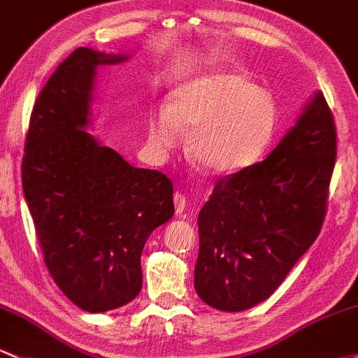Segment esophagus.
<instances>
[{
    "label": "esophagus",
    "mask_w": 358,
    "mask_h": 358,
    "mask_svg": "<svg viewBox=\"0 0 358 358\" xmlns=\"http://www.w3.org/2000/svg\"><path fill=\"white\" fill-rule=\"evenodd\" d=\"M174 205H176V213L182 215L184 211H186V206H187L186 196L180 194V193H176L174 194Z\"/></svg>",
    "instance_id": "esophagus-1"
}]
</instances>
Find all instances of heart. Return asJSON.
<instances>
[{
  "mask_svg": "<svg viewBox=\"0 0 358 358\" xmlns=\"http://www.w3.org/2000/svg\"><path fill=\"white\" fill-rule=\"evenodd\" d=\"M189 133L187 152L203 171L230 176L255 165L278 129V107L268 90L234 71H208L172 90L169 109L148 117V140L174 150Z\"/></svg>",
  "mask_w": 358,
  "mask_h": 358,
  "instance_id": "heart-1",
  "label": "heart"
}]
</instances>
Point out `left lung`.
I'll use <instances>...</instances> for the list:
<instances>
[{
  "label": "left lung",
  "mask_w": 358,
  "mask_h": 358,
  "mask_svg": "<svg viewBox=\"0 0 358 358\" xmlns=\"http://www.w3.org/2000/svg\"><path fill=\"white\" fill-rule=\"evenodd\" d=\"M334 159L331 110L316 92L263 162L218 180L198 215L203 302L241 313L280 287L319 236Z\"/></svg>",
  "instance_id": "obj_1"
}]
</instances>
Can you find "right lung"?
I'll return each instance as SVG.
<instances>
[{
    "mask_svg": "<svg viewBox=\"0 0 358 358\" xmlns=\"http://www.w3.org/2000/svg\"><path fill=\"white\" fill-rule=\"evenodd\" d=\"M129 57L75 49L34 106L22 162L45 266L75 306L94 314L140 294L145 242L174 217L171 179L133 167L87 131L99 68Z\"/></svg>",
    "mask_w": 358,
    "mask_h": 358,
    "instance_id": "right-lung-1",
    "label": "right lung"
}]
</instances>
